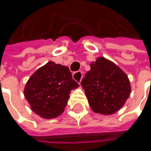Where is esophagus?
Listing matches in <instances>:
<instances>
[{
    "label": "esophagus",
    "instance_id": "obj_1",
    "mask_svg": "<svg viewBox=\"0 0 151 151\" xmlns=\"http://www.w3.org/2000/svg\"><path fill=\"white\" fill-rule=\"evenodd\" d=\"M73 79H74L75 81L78 82V84H80L81 79H82V78H83V73H82V72H81V71H78V72L74 73L73 74Z\"/></svg>",
    "mask_w": 151,
    "mask_h": 151
}]
</instances>
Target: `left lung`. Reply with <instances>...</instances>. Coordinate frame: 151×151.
Segmentation results:
<instances>
[{
  "mask_svg": "<svg viewBox=\"0 0 151 151\" xmlns=\"http://www.w3.org/2000/svg\"><path fill=\"white\" fill-rule=\"evenodd\" d=\"M81 81L92 110L101 114H113L129 97L131 86L127 74L114 62L100 57L90 64Z\"/></svg>",
  "mask_w": 151,
  "mask_h": 151,
  "instance_id": "8db88e82",
  "label": "left lung"
}]
</instances>
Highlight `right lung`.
<instances>
[{
	"label": "right lung",
	"mask_w": 151,
	"mask_h": 151,
	"mask_svg": "<svg viewBox=\"0 0 151 151\" xmlns=\"http://www.w3.org/2000/svg\"><path fill=\"white\" fill-rule=\"evenodd\" d=\"M77 87L78 84L67 66L49 61L29 78L24 96L35 114L52 119L64 112L71 91Z\"/></svg>",
	"instance_id": "1"
}]
</instances>
